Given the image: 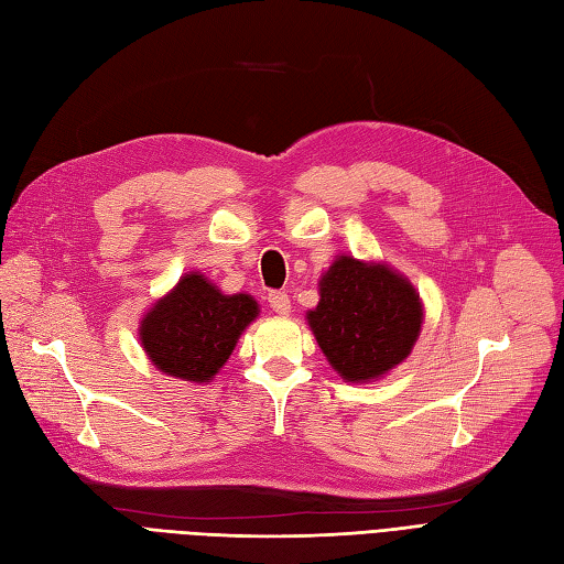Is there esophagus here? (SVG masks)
<instances>
[{
  "label": "esophagus",
  "instance_id": "34e87169",
  "mask_svg": "<svg viewBox=\"0 0 564 564\" xmlns=\"http://www.w3.org/2000/svg\"><path fill=\"white\" fill-rule=\"evenodd\" d=\"M268 301H270V308L274 313L286 315V313L292 311V301H290V296H286V292H270Z\"/></svg>",
  "mask_w": 564,
  "mask_h": 564
}]
</instances>
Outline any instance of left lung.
Wrapping results in <instances>:
<instances>
[{"label":"left lung","instance_id":"obj_1","mask_svg":"<svg viewBox=\"0 0 564 564\" xmlns=\"http://www.w3.org/2000/svg\"><path fill=\"white\" fill-rule=\"evenodd\" d=\"M318 286L321 301L306 318L329 366L347 382L378 380L414 349L423 304L404 274L337 256Z\"/></svg>","mask_w":564,"mask_h":564}]
</instances>
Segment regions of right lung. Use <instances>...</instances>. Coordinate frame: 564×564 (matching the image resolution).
Instances as JSON below:
<instances>
[{"mask_svg":"<svg viewBox=\"0 0 564 564\" xmlns=\"http://www.w3.org/2000/svg\"><path fill=\"white\" fill-rule=\"evenodd\" d=\"M258 313L253 296L223 294L205 274L188 272L143 315L139 337L162 373L210 382Z\"/></svg>","mask_w":564,"mask_h":564,"instance_id":"right-lung-1","label":"right lung"}]
</instances>
